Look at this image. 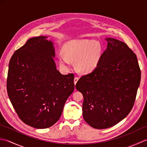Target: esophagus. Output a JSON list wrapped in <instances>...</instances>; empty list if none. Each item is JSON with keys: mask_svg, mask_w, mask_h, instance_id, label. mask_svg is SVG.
<instances>
[{"mask_svg": "<svg viewBox=\"0 0 147 147\" xmlns=\"http://www.w3.org/2000/svg\"><path fill=\"white\" fill-rule=\"evenodd\" d=\"M78 80H79V78L78 77H75L74 78V85H76V83L78 82Z\"/></svg>", "mask_w": 147, "mask_h": 147, "instance_id": "esophagus-1", "label": "esophagus"}]
</instances>
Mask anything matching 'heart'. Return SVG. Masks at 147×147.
<instances>
[{
  "instance_id": "b5f03b06",
  "label": "heart",
  "mask_w": 147,
  "mask_h": 147,
  "mask_svg": "<svg viewBox=\"0 0 147 147\" xmlns=\"http://www.w3.org/2000/svg\"><path fill=\"white\" fill-rule=\"evenodd\" d=\"M65 57L59 55L58 61L61 66L69 67V61H76L75 65L80 73L88 74L98 67L102 55L100 43L94 40H73L67 42L63 47Z\"/></svg>"
}]
</instances>
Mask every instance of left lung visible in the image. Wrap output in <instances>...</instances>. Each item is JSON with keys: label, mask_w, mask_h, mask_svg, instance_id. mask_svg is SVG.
<instances>
[{"label": "left lung", "mask_w": 147, "mask_h": 147, "mask_svg": "<svg viewBox=\"0 0 147 147\" xmlns=\"http://www.w3.org/2000/svg\"><path fill=\"white\" fill-rule=\"evenodd\" d=\"M106 40L107 48L98 67L81 77L76 85L84 97V119L95 129L114 126L128 115L141 80V70L132 50L118 40Z\"/></svg>", "instance_id": "left-lung-1"}]
</instances>
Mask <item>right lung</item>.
<instances>
[{"instance_id": "1", "label": "right lung", "mask_w": 147, "mask_h": 147, "mask_svg": "<svg viewBox=\"0 0 147 147\" xmlns=\"http://www.w3.org/2000/svg\"><path fill=\"white\" fill-rule=\"evenodd\" d=\"M46 38L33 37L14 52L7 78V94L19 117L38 129L59 119L74 89V75H62L56 69L54 47Z\"/></svg>"}]
</instances>
